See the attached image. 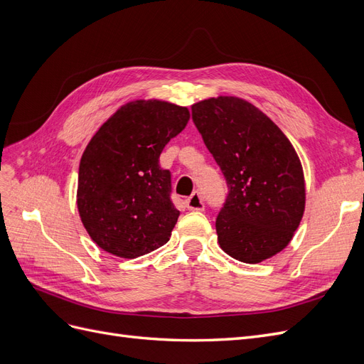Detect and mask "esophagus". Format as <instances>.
<instances>
[{
    "label": "esophagus",
    "instance_id": "esophagus-1",
    "mask_svg": "<svg viewBox=\"0 0 364 364\" xmlns=\"http://www.w3.org/2000/svg\"><path fill=\"white\" fill-rule=\"evenodd\" d=\"M185 205H186V208L191 209V211H203V209H205V203H203L202 196H200V193H197V191H194L188 197V199L185 200Z\"/></svg>",
    "mask_w": 364,
    "mask_h": 364
}]
</instances>
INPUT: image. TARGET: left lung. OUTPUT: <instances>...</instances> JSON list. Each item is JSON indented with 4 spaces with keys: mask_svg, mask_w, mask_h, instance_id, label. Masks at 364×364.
<instances>
[{
    "mask_svg": "<svg viewBox=\"0 0 364 364\" xmlns=\"http://www.w3.org/2000/svg\"><path fill=\"white\" fill-rule=\"evenodd\" d=\"M191 111L229 188L215 220L220 247L247 264L272 258L287 247L305 211L304 170L294 147L243 98L213 97Z\"/></svg>",
    "mask_w": 364,
    "mask_h": 364,
    "instance_id": "left-lung-1",
    "label": "left lung"
}]
</instances>
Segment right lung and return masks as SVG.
<instances>
[{
	"label": "right lung",
	"mask_w": 364,
	"mask_h": 364,
	"mask_svg": "<svg viewBox=\"0 0 364 364\" xmlns=\"http://www.w3.org/2000/svg\"><path fill=\"white\" fill-rule=\"evenodd\" d=\"M188 119V107L135 100L91 138L80 159L77 208L98 247L132 259L170 240L179 211L170 200L171 174L159 167V156Z\"/></svg>",
	"instance_id": "1"
}]
</instances>
